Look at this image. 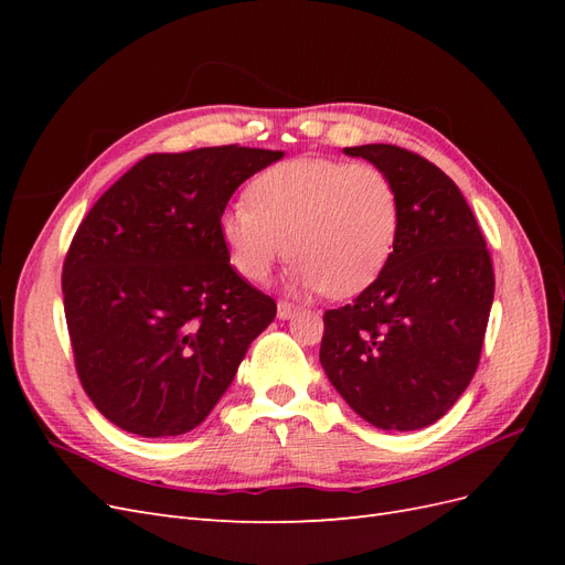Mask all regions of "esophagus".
Instances as JSON below:
<instances>
[{
    "instance_id": "obj_1",
    "label": "esophagus",
    "mask_w": 565,
    "mask_h": 565,
    "mask_svg": "<svg viewBox=\"0 0 565 565\" xmlns=\"http://www.w3.org/2000/svg\"><path fill=\"white\" fill-rule=\"evenodd\" d=\"M297 311H299V306L289 303V301H278V318L280 320H289Z\"/></svg>"
}]
</instances>
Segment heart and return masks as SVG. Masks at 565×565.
Listing matches in <instances>:
<instances>
[{
    "label": "heart",
    "mask_w": 565,
    "mask_h": 565,
    "mask_svg": "<svg viewBox=\"0 0 565 565\" xmlns=\"http://www.w3.org/2000/svg\"><path fill=\"white\" fill-rule=\"evenodd\" d=\"M247 200L221 214L218 231L252 282L289 254L299 287L347 299L377 280L396 249L398 188L372 162L285 160L252 179Z\"/></svg>",
    "instance_id": "heart-1"
}]
</instances>
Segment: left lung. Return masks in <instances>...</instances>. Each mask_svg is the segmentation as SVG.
Masks as SVG:
<instances>
[{"mask_svg":"<svg viewBox=\"0 0 565 565\" xmlns=\"http://www.w3.org/2000/svg\"><path fill=\"white\" fill-rule=\"evenodd\" d=\"M398 188L401 231L382 276L324 311L320 363L355 415L384 431L438 422L481 361L494 297L486 237L440 169L388 143L347 148Z\"/></svg>","mask_w":565,"mask_h":565,"instance_id":"left-lung-1","label":"left lung"}]
</instances>
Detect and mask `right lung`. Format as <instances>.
Wrapping results in <instances>:
<instances>
[{
	"label": "right lung",
	"mask_w": 565,
	"mask_h": 565,
	"mask_svg": "<svg viewBox=\"0 0 565 565\" xmlns=\"http://www.w3.org/2000/svg\"><path fill=\"white\" fill-rule=\"evenodd\" d=\"M282 150L152 152L82 218L63 264L75 370L98 413L143 438L195 429L278 306L221 241L237 185Z\"/></svg>",
	"instance_id": "add662e5"
}]
</instances>
